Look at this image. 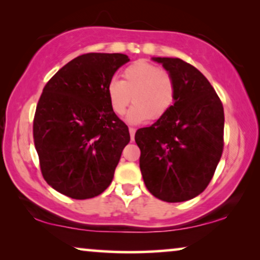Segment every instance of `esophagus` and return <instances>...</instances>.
I'll list each match as a JSON object with an SVG mask.
<instances>
[{
    "instance_id": "1",
    "label": "esophagus",
    "mask_w": 260,
    "mask_h": 260,
    "mask_svg": "<svg viewBox=\"0 0 260 260\" xmlns=\"http://www.w3.org/2000/svg\"><path fill=\"white\" fill-rule=\"evenodd\" d=\"M129 136H131V139H134V136H136V128L133 127H129Z\"/></svg>"
}]
</instances>
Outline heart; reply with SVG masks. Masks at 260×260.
Returning a JSON list of instances; mask_svg holds the SVG:
<instances>
[{"label":"heart","mask_w":260,"mask_h":260,"mask_svg":"<svg viewBox=\"0 0 260 260\" xmlns=\"http://www.w3.org/2000/svg\"><path fill=\"white\" fill-rule=\"evenodd\" d=\"M107 98L112 112L123 115L133 98L127 120L141 123L151 117L166 115L177 99V84L170 72L148 60H137L124 69L122 81L112 79L107 85Z\"/></svg>","instance_id":"obj_1"}]
</instances>
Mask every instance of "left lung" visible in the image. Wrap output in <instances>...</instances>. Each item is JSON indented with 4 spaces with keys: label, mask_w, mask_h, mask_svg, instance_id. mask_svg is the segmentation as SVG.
<instances>
[{
    "label": "left lung",
    "mask_w": 260,
    "mask_h": 260,
    "mask_svg": "<svg viewBox=\"0 0 260 260\" xmlns=\"http://www.w3.org/2000/svg\"><path fill=\"white\" fill-rule=\"evenodd\" d=\"M174 76L170 112L137 131L140 170L152 195L165 202L191 200L212 181L223 151L222 102L195 67L179 58H153Z\"/></svg>",
    "instance_id": "obj_1"
}]
</instances>
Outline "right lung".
Listing matches in <instances>:
<instances>
[{"label":"right lung","mask_w":260,"mask_h":260,"mask_svg":"<svg viewBox=\"0 0 260 260\" xmlns=\"http://www.w3.org/2000/svg\"><path fill=\"white\" fill-rule=\"evenodd\" d=\"M128 61L122 53L78 55L44 86L33 139L43 177L58 192L91 199L112 183L131 137L110 109L107 85Z\"/></svg>","instance_id":"right-lung-1"}]
</instances>
